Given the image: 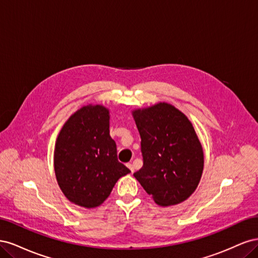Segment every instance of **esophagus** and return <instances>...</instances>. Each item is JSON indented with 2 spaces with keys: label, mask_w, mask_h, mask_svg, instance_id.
<instances>
[{
  "label": "esophagus",
  "mask_w": 258,
  "mask_h": 258,
  "mask_svg": "<svg viewBox=\"0 0 258 258\" xmlns=\"http://www.w3.org/2000/svg\"><path fill=\"white\" fill-rule=\"evenodd\" d=\"M127 167L129 168V170H130V172L131 173H134L135 172V167H134V165H132V163H127Z\"/></svg>",
  "instance_id": "34e87169"
}]
</instances>
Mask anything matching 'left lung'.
<instances>
[{
	"label": "left lung",
	"instance_id": "left-lung-1",
	"mask_svg": "<svg viewBox=\"0 0 258 258\" xmlns=\"http://www.w3.org/2000/svg\"><path fill=\"white\" fill-rule=\"evenodd\" d=\"M132 116L143 156V167L134 176L158 206L181 204L196 190L205 165L191 121L167 102L137 108Z\"/></svg>",
	"mask_w": 258,
	"mask_h": 258
}]
</instances>
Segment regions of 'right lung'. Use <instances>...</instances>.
I'll list each match as a JSON object with an SVG mask.
<instances>
[{
  "mask_svg": "<svg viewBox=\"0 0 258 258\" xmlns=\"http://www.w3.org/2000/svg\"><path fill=\"white\" fill-rule=\"evenodd\" d=\"M53 167L69 201L86 209L103 204L116 182L130 173L117 160L108 108L88 104L69 117L56 140Z\"/></svg>",
  "mask_w": 258,
  "mask_h": 258,
  "instance_id": "right-lung-1",
  "label": "right lung"
}]
</instances>
